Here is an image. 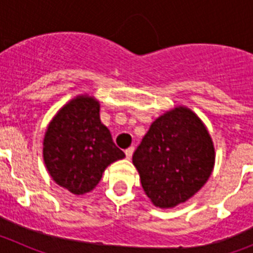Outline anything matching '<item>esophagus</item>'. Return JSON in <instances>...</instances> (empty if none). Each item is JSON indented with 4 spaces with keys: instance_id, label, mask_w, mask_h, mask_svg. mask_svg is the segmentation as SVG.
I'll return each mask as SVG.
<instances>
[{
    "instance_id": "1",
    "label": "esophagus",
    "mask_w": 253,
    "mask_h": 253,
    "mask_svg": "<svg viewBox=\"0 0 253 253\" xmlns=\"http://www.w3.org/2000/svg\"><path fill=\"white\" fill-rule=\"evenodd\" d=\"M133 152H134V147H129V148L125 149V156L128 160H130L131 156H133Z\"/></svg>"
}]
</instances>
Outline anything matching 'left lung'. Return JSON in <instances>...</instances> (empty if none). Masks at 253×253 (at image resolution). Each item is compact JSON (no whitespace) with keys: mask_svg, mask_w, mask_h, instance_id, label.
I'll return each mask as SVG.
<instances>
[{"mask_svg":"<svg viewBox=\"0 0 253 253\" xmlns=\"http://www.w3.org/2000/svg\"><path fill=\"white\" fill-rule=\"evenodd\" d=\"M214 160L207 128L187 107H176L154 120L133 154L143 190L160 208H173L198 193L213 171Z\"/></svg>","mask_w":253,"mask_h":253,"instance_id":"8db88e82","label":"left lung"}]
</instances>
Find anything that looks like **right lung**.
I'll return each mask as SVG.
<instances>
[{
	"instance_id": "right-lung-1",
	"label": "right lung",
	"mask_w": 253,
	"mask_h": 253,
	"mask_svg": "<svg viewBox=\"0 0 253 253\" xmlns=\"http://www.w3.org/2000/svg\"><path fill=\"white\" fill-rule=\"evenodd\" d=\"M100 105L78 96L62 107L46 129L44 162L53 180L76 195L88 193L110 163L125 157L100 120Z\"/></svg>"
}]
</instances>
